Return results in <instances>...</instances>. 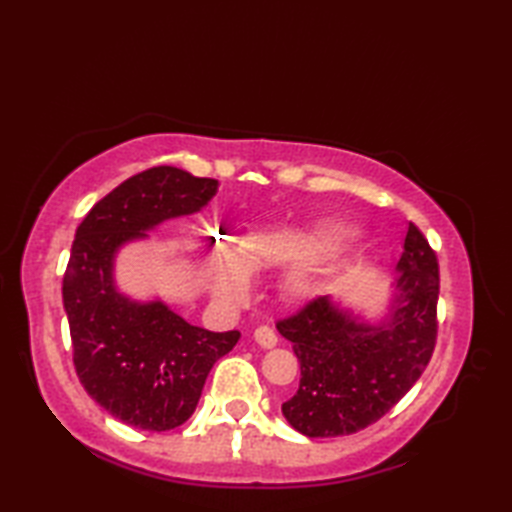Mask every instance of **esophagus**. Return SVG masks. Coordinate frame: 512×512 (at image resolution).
<instances>
[{
  "instance_id": "obj_1",
  "label": "esophagus",
  "mask_w": 512,
  "mask_h": 512,
  "mask_svg": "<svg viewBox=\"0 0 512 512\" xmlns=\"http://www.w3.org/2000/svg\"><path fill=\"white\" fill-rule=\"evenodd\" d=\"M253 339L257 345L266 347V350H270V347L277 345V334L268 328V325H259V328L253 332Z\"/></svg>"
}]
</instances>
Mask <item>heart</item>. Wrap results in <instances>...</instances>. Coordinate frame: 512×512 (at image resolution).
<instances>
[{
    "instance_id": "b5f03b06",
    "label": "heart",
    "mask_w": 512,
    "mask_h": 512,
    "mask_svg": "<svg viewBox=\"0 0 512 512\" xmlns=\"http://www.w3.org/2000/svg\"><path fill=\"white\" fill-rule=\"evenodd\" d=\"M352 246L354 235L332 226L255 228L239 239L235 248L228 244H217L211 248V295L226 306H235L248 297L250 286H253L250 273L288 266L297 261L298 264L292 266L284 277V290L290 297L303 299L312 295L319 273L343 259Z\"/></svg>"
}]
</instances>
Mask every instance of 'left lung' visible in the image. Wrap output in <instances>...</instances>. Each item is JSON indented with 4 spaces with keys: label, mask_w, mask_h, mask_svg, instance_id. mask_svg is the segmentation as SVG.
I'll return each mask as SVG.
<instances>
[{
    "label": "left lung",
    "mask_w": 512,
    "mask_h": 512,
    "mask_svg": "<svg viewBox=\"0 0 512 512\" xmlns=\"http://www.w3.org/2000/svg\"><path fill=\"white\" fill-rule=\"evenodd\" d=\"M396 275L376 323L330 295L277 323L301 365L297 394L281 413L303 436L336 438L369 427L422 376L436 347L440 277L436 253L413 224Z\"/></svg>",
    "instance_id": "obj_1"
}]
</instances>
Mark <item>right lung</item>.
<instances>
[{
  "label": "right lung",
  "mask_w": 512,
  "mask_h": 512,
  "mask_svg": "<svg viewBox=\"0 0 512 512\" xmlns=\"http://www.w3.org/2000/svg\"><path fill=\"white\" fill-rule=\"evenodd\" d=\"M217 187L178 167L147 169L96 202L76 228L63 275L76 376L129 427L169 431L187 422L211 367L239 341L237 330L191 325L158 297L125 295L114 277L118 250L162 222L202 211Z\"/></svg>",
  "instance_id": "right-lung-1"
}]
</instances>
